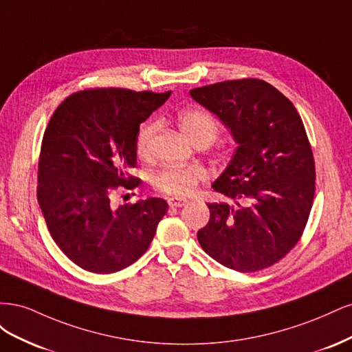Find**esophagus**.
<instances>
[{
    "instance_id": "1",
    "label": "esophagus",
    "mask_w": 352,
    "mask_h": 352,
    "mask_svg": "<svg viewBox=\"0 0 352 352\" xmlns=\"http://www.w3.org/2000/svg\"><path fill=\"white\" fill-rule=\"evenodd\" d=\"M168 206L170 207H184L188 204V199L186 198H177V197H172L168 198Z\"/></svg>"
}]
</instances>
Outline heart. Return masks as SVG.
Here are the masks:
<instances>
[{
    "mask_svg": "<svg viewBox=\"0 0 352 352\" xmlns=\"http://www.w3.org/2000/svg\"><path fill=\"white\" fill-rule=\"evenodd\" d=\"M180 131L192 144L204 142L210 145L219 133V124L210 113L199 109L180 111L177 116ZM157 122L145 123L136 138V153L145 158L150 155L153 138L157 132ZM207 170L201 166H170L155 175V186L166 194L185 197L192 194L197 186L207 179Z\"/></svg>",
    "mask_w": 352,
    "mask_h": 352,
    "instance_id": "b5f03b06",
    "label": "heart"
}]
</instances>
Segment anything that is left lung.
Here are the masks:
<instances>
[{"mask_svg": "<svg viewBox=\"0 0 352 352\" xmlns=\"http://www.w3.org/2000/svg\"><path fill=\"white\" fill-rule=\"evenodd\" d=\"M229 129L236 150L211 188L232 202H212L198 242L232 270L270 267L300 241L313 207L316 168L294 104L260 79L190 89Z\"/></svg>", "mask_w": 352, "mask_h": 352, "instance_id": "obj_1", "label": "left lung"}]
</instances>
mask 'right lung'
I'll return each mask as SVG.
<instances>
[{"mask_svg":"<svg viewBox=\"0 0 352 352\" xmlns=\"http://www.w3.org/2000/svg\"><path fill=\"white\" fill-rule=\"evenodd\" d=\"M170 94L80 91L51 117L41 145L38 202L52 239L83 270L109 274L135 263L167 212V202L153 197L114 207L111 190L141 184L127 173L136 164L140 124Z\"/></svg>","mask_w":352,"mask_h":352,"instance_id":"obj_1","label":"right lung"}]
</instances>
